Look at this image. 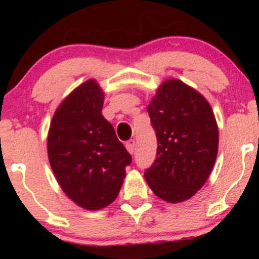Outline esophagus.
<instances>
[{"mask_svg": "<svg viewBox=\"0 0 259 259\" xmlns=\"http://www.w3.org/2000/svg\"><path fill=\"white\" fill-rule=\"evenodd\" d=\"M125 147H126L127 152H129L130 154H133L134 152H135V147H136L135 140H129V141L125 144Z\"/></svg>", "mask_w": 259, "mask_h": 259, "instance_id": "obj_1", "label": "esophagus"}]
</instances>
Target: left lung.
I'll list each match as a JSON object with an SVG mask.
<instances>
[{
	"mask_svg": "<svg viewBox=\"0 0 259 259\" xmlns=\"http://www.w3.org/2000/svg\"><path fill=\"white\" fill-rule=\"evenodd\" d=\"M147 112L158 147L145 180L160 200H189L206 184L217 159L219 132L212 107L194 88L168 79L157 89Z\"/></svg>",
	"mask_w": 259,
	"mask_h": 259,
	"instance_id": "1",
	"label": "left lung"
}]
</instances>
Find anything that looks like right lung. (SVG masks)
Instances as JSON below:
<instances>
[{"label": "right lung", "instance_id": "1", "mask_svg": "<svg viewBox=\"0 0 259 259\" xmlns=\"http://www.w3.org/2000/svg\"><path fill=\"white\" fill-rule=\"evenodd\" d=\"M105 92L89 79L53 114L47 153L56 180L79 207L102 209L119 194L132 156L102 115Z\"/></svg>", "mask_w": 259, "mask_h": 259}]
</instances>
